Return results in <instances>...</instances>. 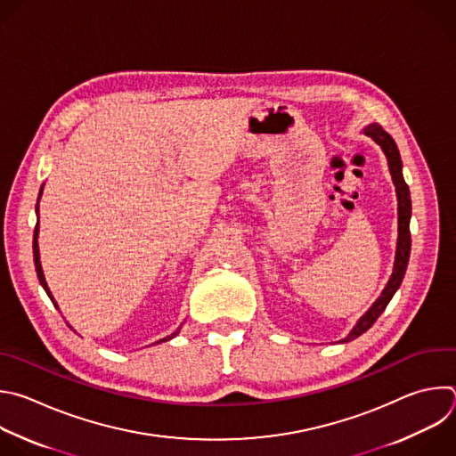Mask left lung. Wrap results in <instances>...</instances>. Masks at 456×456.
Instances as JSON below:
<instances>
[{
    "label": "left lung",
    "mask_w": 456,
    "mask_h": 456,
    "mask_svg": "<svg viewBox=\"0 0 456 456\" xmlns=\"http://www.w3.org/2000/svg\"><path fill=\"white\" fill-rule=\"evenodd\" d=\"M363 134L369 135L370 139H374L387 158L388 163V170L392 175V183L395 186V195H397V245H395V259H394V268H392V275L387 282V286L383 288L381 295L376 298L374 305L369 308V312L356 322V326L351 330V333L342 338L340 342H351L354 338H358L360 335H363L367 330L372 328V324L378 321V317L385 312L387 305L390 302V298L394 297V293L399 289L406 266H408V259H410V248H411V238H410V218H411V199H410V190L408 184L404 183L403 177V161L399 156V150L395 141L392 139V135L388 132H385L381 128V125L378 123H370L369 126L363 128Z\"/></svg>",
    "instance_id": "obj_1"
}]
</instances>
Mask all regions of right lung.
Listing matches in <instances>:
<instances>
[{
    "label": "right lung",
    "mask_w": 456,
    "mask_h": 456,
    "mask_svg": "<svg viewBox=\"0 0 456 456\" xmlns=\"http://www.w3.org/2000/svg\"><path fill=\"white\" fill-rule=\"evenodd\" d=\"M43 190H45V184L41 186V191H39V197H37V204H36V213H37V218H39V200H41V197H43ZM37 238H39V220H37V224H36V229H34V263H36V272H37V277H39V282H41V286L45 288V291L48 293V297L52 298V302L55 305V308H59V305L55 302V298H53V295H52V291H50V288H48V282H46V279H45V273H43V266H41V256H39V241H37ZM179 331H181V328H177V331L175 333H172L170 337H165L163 340H159V342H156V344H161V342H168V340H172V338H175L177 335H179Z\"/></svg>",
    "instance_id": "obj_1"
}]
</instances>
